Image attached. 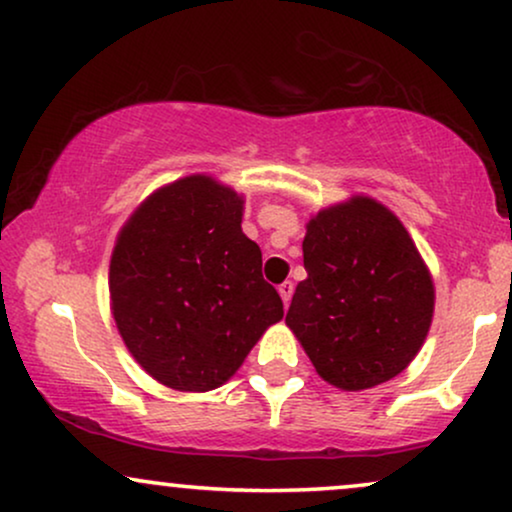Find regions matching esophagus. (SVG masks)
<instances>
[{
    "label": "esophagus",
    "instance_id": "esophagus-1",
    "mask_svg": "<svg viewBox=\"0 0 512 512\" xmlns=\"http://www.w3.org/2000/svg\"><path fill=\"white\" fill-rule=\"evenodd\" d=\"M293 293H295V286L290 281L278 286V295H281V300H283V304H286V307H288V302H290V297H293Z\"/></svg>",
    "mask_w": 512,
    "mask_h": 512
}]
</instances>
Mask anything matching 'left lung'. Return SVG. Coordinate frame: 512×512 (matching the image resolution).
<instances>
[{
  "label": "left lung",
  "instance_id": "1",
  "mask_svg": "<svg viewBox=\"0 0 512 512\" xmlns=\"http://www.w3.org/2000/svg\"><path fill=\"white\" fill-rule=\"evenodd\" d=\"M302 252L286 326L316 373L361 392L404 371L428 338L435 283L399 217L352 196L312 215Z\"/></svg>",
  "mask_w": 512,
  "mask_h": 512
}]
</instances>
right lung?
Segmentation results:
<instances>
[{
  "label": "right lung",
  "instance_id": "1",
  "mask_svg": "<svg viewBox=\"0 0 512 512\" xmlns=\"http://www.w3.org/2000/svg\"><path fill=\"white\" fill-rule=\"evenodd\" d=\"M245 198L210 174L160 186L120 229L108 269L111 314L160 385L210 392L243 366L283 302L243 234Z\"/></svg>",
  "mask_w": 512,
  "mask_h": 512
}]
</instances>
